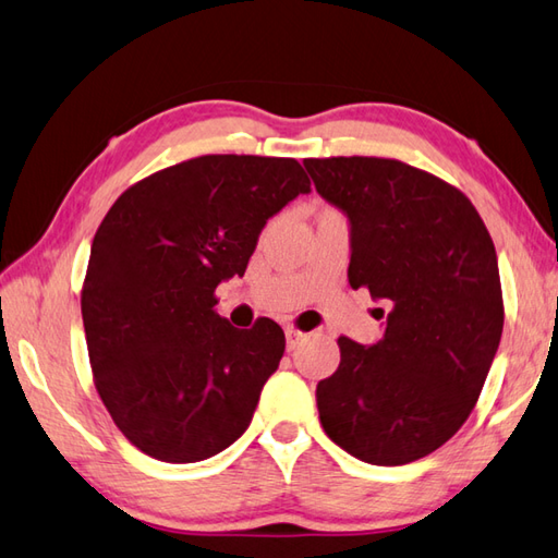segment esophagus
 I'll return each instance as SVG.
<instances>
[{"label": "esophagus", "mask_w": 558, "mask_h": 558, "mask_svg": "<svg viewBox=\"0 0 558 558\" xmlns=\"http://www.w3.org/2000/svg\"><path fill=\"white\" fill-rule=\"evenodd\" d=\"M286 338H288V351H294V348H298L304 341V333L298 331V329H288Z\"/></svg>", "instance_id": "obj_1"}]
</instances>
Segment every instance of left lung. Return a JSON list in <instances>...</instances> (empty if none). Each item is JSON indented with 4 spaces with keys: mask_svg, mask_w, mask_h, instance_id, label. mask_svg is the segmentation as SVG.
I'll return each instance as SVG.
<instances>
[{
    "mask_svg": "<svg viewBox=\"0 0 558 558\" xmlns=\"http://www.w3.org/2000/svg\"><path fill=\"white\" fill-rule=\"evenodd\" d=\"M304 169L348 217L351 288L389 304L381 341L338 338L341 365L316 385L322 425L363 462H416L462 428L496 357L494 242L464 193L403 161L331 157Z\"/></svg>",
    "mask_w": 558,
    "mask_h": 558,
    "instance_id": "1",
    "label": "left lung"
}]
</instances>
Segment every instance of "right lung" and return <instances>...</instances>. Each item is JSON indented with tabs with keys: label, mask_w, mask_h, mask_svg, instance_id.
<instances>
[{
	"label": "right lung",
	"mask_w": 558,
	"mask_h": 558,
	"mask_svg": "<svg viewBox=\"0 0 558 558\" xmlns=\"http://www.w3.org/2000/svg\"><path fill=\"white\" fill-rule=\"evenodd\" d=\"M310 191L294 159L207 155L151 173L104 217L82 319L98 397L137 450L201 462L248 428L286 333L270 319L234 329L215 288L244 276L266 222Z\"/></svg>",
	"instance_id": "obj_1"
}]
</instances>
